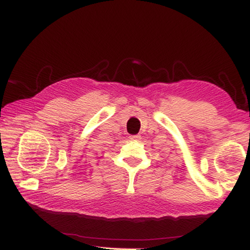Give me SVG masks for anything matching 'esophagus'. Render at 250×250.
<instances>
[{
    "instance_id": "obj_1",
    "label": "esophagus",
    "mask_w": 250,
    "mask_h": 250,
    "mask_svg": "<svg viewBox=\"0 0 250 250\" xmlns=\"http://www.w3.org/2000/svg\"><path fill=\"white\" fill-rule=\"evenodd\" d=\"M130 139H131V140H140V139H141V135H139V134L131 135Z\"/></svg>"
}]
</instances>
